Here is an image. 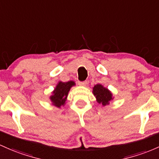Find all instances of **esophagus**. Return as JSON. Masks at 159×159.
Wrapping results in <instances>:
<instances>
[{
    "label": "esophagus",
    "mask_w": 159,
    "mask_h": 159,
    "mask_svg": "<svg viewBox=\"0 0 159 159\" xmlns=\"http://www.w3.org/2000/svg\"><path fill=\"white\" fill-rule=\"evenodd\" d=\"M78 84L81 85V86H86L87 81H79V82H78Z\"/></svg>",
    "instance_id": "obj_1"
}]
</instances>
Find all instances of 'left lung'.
I'll return each instance as SVG.
<instances>
[{"label":"left lung","mask_w":159,"mask_h":159,"mask_svg":"<svg viewBox=\"0 0 159 159\" xmlns=\"http://www.w3.org/2000/svg\"><path fill=\"white\" fill-rule=\"evenodd\" d=\"M93 93L97 99V102L99 103H102V106L109 104V102L112 99V95L111 92L107 88H103L101 84H97L94 86Z\"/></svg>","instance_id":"obj_1"}]
</instances>
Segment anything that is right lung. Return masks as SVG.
I'll return each mask as SVG.
<instances>
[{
  "label": "right lung",
  "instance_id": "add662e5",
  "mask_svg": "<svg viewBox=\"0 0 159 159\" xmlns=\"http://www.w3.org/2000/svg\"><path fill=\"white\" fill-rule=\"evenodd\" d=\"M73 85H75V82L72 81L68 82H62V81L59 82L53 92V94L50 97V99L54 106L60 108V106L65 104L68 93Z\"/></svg>",
  "mask_w": 159,
  "mask_h": 159
}]
</instances>
